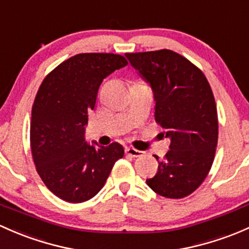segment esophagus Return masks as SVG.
I'll use <instances>...</instances> for the list:
<instances>
[{"label":"esophagus","instance_id":"1","mask_svg":"<svg viewBox=\"0 0 249 249\" xmlns=\"http://www.w3.org/2000/svg\"><path fill=\"white\" fill-rule=\"evenodd\" d=\"M125 153H126L129 156H132V158H138V156L142 155L143 151L137 150V149L135 148H125Z\"/></svg>","mask_w":249,"mask_h":249}]
</instances>
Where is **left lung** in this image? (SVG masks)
Masks as SVG:
<instances>
[{"instance_id": "1", "label": "left lung", "mask_w": 249, "mask_h": 249, "mask_svg": "<svg viewBox=\"0 0 249 249\" xmlns=\"http://www.w3.org/2000/svg\"><path fill=\"white\" fill-rule=\"evenodd\" d=\"M154 94L155 120L171 140L166 159L148 186L166 198L195 192L213 166L218 120L213 94L203 72L171 50L126 53Z\"/></svg>"}]
</instances>
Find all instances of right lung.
<instances>
[{
  "label": "right lung",
  "mask_w": 249,
  "mask_h": 249,
  "mask_svg": "<svg viewBox=\"0 0 249 249\" xmlns=\"http://www.w3.org/2000/svg\"><path fill=\"white\" fill-rule=\"evenodd\" d=\"M127 65L114 53H80L44 78L31 119V149L39 177L53 195L69 203L89 200L104 187L119 143L108 146L86 141L88 113L104 78Z\"/></svg>",
  "instance_id": "obj_1"
}]
</instances>
